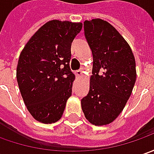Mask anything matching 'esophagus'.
<instances>
[{"mask_svg":"<svg viewBox=\"0 0 154 154\" xmlns=\"http://www.w3.org/2000/svg\"><path fill=\"white\" fill-rule=\"evenodd\" d=\"M75 74H76V77H81L82 76V71H81V70L76 71Z\"/></svg>","mask_w":154,"mask_h":154,"instance_id":"1","label":"esophagus"}]
</instances>
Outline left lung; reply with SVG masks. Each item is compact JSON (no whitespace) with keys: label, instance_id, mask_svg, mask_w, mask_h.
Returning <instances> with one entry per match:
<instances>
[{"label":"left lung","instance_id":"1","mask_svg":"<svg viewBox=\"0 0 154 154\" xmlns=\"http://www.w3.org/2000/svg\"><path fill=\"white\" fill-rule=\"evenodd\" d=\"M93 54L89 91L81 100L86 119L94 125L111 124L125 108L136 80L134 54L129 43L107 21H84Z\"/></svg>","mask_w":154,"mask_h":154}]
</instances>
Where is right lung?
Listing matches in <instances>:
<instances>
[{
    "label": "right lung",
    "instance_id": "obj_1",
    "mask_svg": "<svg viewBox=\"0 0 154 154\" xmlns=\"http://www.w3.org/2000/svg\"><path fill=\"white\" fill-rule=\"evenodd\" d=\"M81 22L53 19L25 44L17 66V82L24 102L35 119L53 124L60 119L72 95L75 75L70 69L71 48Z\"/></svg>",
    "mask_w": 154,
    "mask_h": 154
}]
</instances>
